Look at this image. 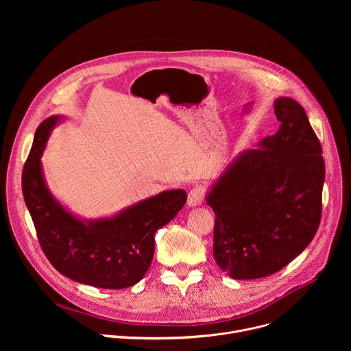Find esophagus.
<instances>
[{
    "label": "esophagus",
    "instance_id": "esophagus-1",
    "mask_svg": "<svg viewBox=\"0 0 351 351\" xmlns=\"http://www.w3.org/2000/svg\"><path fill=\"white\" fill-rule=\"evenodd\" d=\"M204 202V190L202 187H194L189 191L187 195V206L189 207H197Z\"/></svg>",
    "mask_w": 351,
    "mask_h": 351
}]
</instances>
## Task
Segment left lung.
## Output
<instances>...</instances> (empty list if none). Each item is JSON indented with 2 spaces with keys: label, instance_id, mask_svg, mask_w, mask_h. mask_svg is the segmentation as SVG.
I'll list each match as a JSON object with an SVG mask.
<instances>
[{
  "label": "left lung",
  "instance_id": "1",
  "mask_svg": "<svg viewBox=\"0 0 351 351\" xmlns=\"http://www.w3.org/2000/svg\"><path fill=\"white\" fill-rule=\"evenodd\" d=\"M279 130L237 154L210 186L214 258L230 278L258 279L286 267L314 239L325 162L304 108L274 101Z\"/></svg>",
  "mask_w": 351,
  "mask_h": 351
}]
</instances>
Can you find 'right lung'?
Returning a JSON list of instances; mask_svg holds the SVG:
<instances>
[{
  "label": "right lung",
  "instance_id": "1",
  "mask_svg": "<svg viewBox=\"0 0 351 351\" xmlns=\"http://www.w3.org/2000/svg\"><path fill=\"white\" fill-rule=\"evenodd\" d=\"M65 119L40 123L22 173V190L44 254L66 278L101 289H125L143 279L154 257L158 229L183 208L187 194L165 190L111 217L82 218L49 191L41 156L53 129Z\"/></svg>",
  "mask_w": 351,
  "mask_h": 351
}]
</instances>
